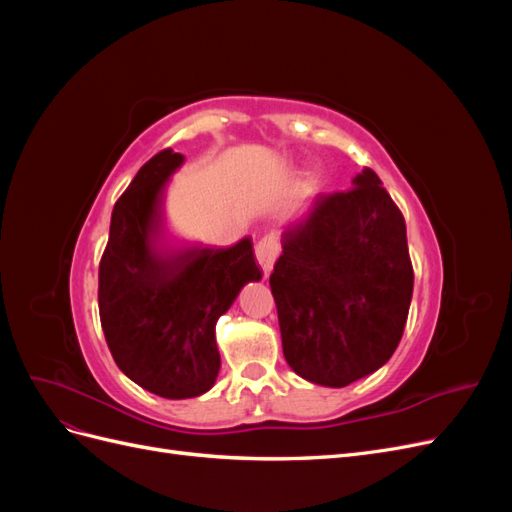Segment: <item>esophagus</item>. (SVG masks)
<instances>
[{"instance_id":"1","label":"esophagus","mask_w":512,"mask_h":512,"mask_svg":"<svg viewBox=\"0 0 512 512\" xmlns=\"http://www.w3.org/2000/svg\"><path fill=\"white\" fill-rule=\"evenodd\" d=\"M275 258H277V239L273 235L262 237L256 243V262H258V267L262 269V275H265V277H269V273L273 271Z\"/></svg>"}]
</instances>
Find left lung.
Listing matches in <instances>:
<instances>
[{
	"mask_svg": "<svg viewBox=\"0 0 512 512\" xmlns=\"http://www.w3.org/2000/svg\"><path fill=\"white\" fill-rule=\"evenodd\" d=\"M269 284L284 356L303 380L342 389L391 359L414 275L404 215L374 170L284 232Z\"/></svg>",
	"mask_w": 512,
	"mask_h": 512,
	"instance_id": "8db88e82",
	"label": "left lung"
}]
</instances>
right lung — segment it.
<instances>
[{"label": "right lung", "instance_id": "1", "mask_svg": "<svg viewBox=\"0 0 512 512\" xmlns=\"http://www.w3.org/2000/svg\"><path fill=\"white\" fill-rule=\"evenodd\" d=\"M185 158L164 149L138 170L111 215L100 262V320L117 367L164 399L207 393L220 374L215 324L247 282H260L250 239L173 245L164 192Z\"/></svg>", "mask_w": 512, "mask_h": 512}]
</instances>
